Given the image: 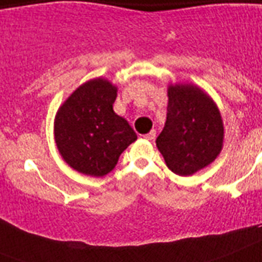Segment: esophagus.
Returning <instances> with one entry per match:
<instances>
[{"mask_svg":"<svg viewBox=\"0 0 262 262\" xmlns=\"http://www.w3.org/2000/svg\"><path fill=\"white\" fill-rule=\"evenodd\" d=\"M155 137H156V130H150L148 135H145L146 140H150V141H152V140H155Z\"/></svg>","mask_w":262,"mask_h":262,"instance_id":"34e87169","label":"esophagus"}]
</instances>
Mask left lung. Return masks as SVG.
<instances>
[{"instance_id":"obj_1","label":"left lung","mask_w":262,"mask_h":262,"mask_svg":"<svg viewBox=\"0 0 262 262\" xmlns=\"http://www.w3.org/2000/svg\"><path fill=\"white\" fill-rule=\"evenodd\" d=\"M222 141V118L211 98L196 86H169L167 122L156 138L167 167L176 175H192L215 160Z\"/></svg>"}]
</instances>
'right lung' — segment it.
Returning a JSON list of instances; mask_svg holds the SVG:
<instances>
[{
    "instance_id": "add662e5",
    "label": "right lung",
    "mask_w": 262,
    "mask_h": 262,
    "mask_svg": "<svg viewBox=\"0 0 262 262\" xmlns=\"http://www.w3.org/2000/svg\"><path fill=\"white\" fill-rule=\"evenodd\" d=\"M117 89L105 79L90 80L63 103L55 121V141L70 167L90 176L107 175L118 157L137 140L113 103Z\"/></svg>"
}]
</instances>
